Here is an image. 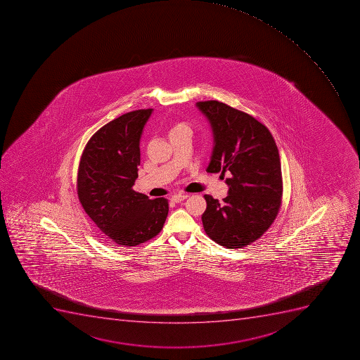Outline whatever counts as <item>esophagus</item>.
Returning a JSON list of instances; mask_svg holds the SVG:
<instances>
[{
    "mask_svg": "<svg viewBox=\"0 0 360 360\" xmlns=\"http://www.w3.org/2000/svg\"><path fill=\"white\" fill-rule=\"evenodd\" d=\"M188 194H175L171 197V200H172L173 202H175V203H180L181 200H186Z\"/></svg>",
    "mask_w": 360,
    "mask_h": 360,
    "instance_id": "obj_1",
    "label": "esophagus"
}]
</instances>
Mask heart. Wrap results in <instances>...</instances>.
<instances>
[{"mask_svg":"<svg viewBox=\"0 0 360 360\" xmlns=\"http://www.w3.org/2000/svg\"><path fill=\"white\" fill-rule=\"evenodd\" d=\"M180 126H185V125H178V126H175V127H180ZM174 127V129H175Z\"/></svg>","mask_w":360,"mask_h":360,"instance_id":"obj_1","label":"heart"}]
</instances>
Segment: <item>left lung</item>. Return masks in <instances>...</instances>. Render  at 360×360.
Returning <instances> with one entry per match:
<instances>
[{
  "mask_svg": "<svg viewBox=\"0 0 360 360\" xmlns=\"http://www.w3.org/2000/svg\"><path fill=\"white\" fill-rule=\"evenodd\" d=\"M196 108L212 129L207 172L231 173L225 181L229 195L221 203L211 195L204 196V231L222 247H245L269 229L281 205V163L276 141L257 119L219 101L197 102Z\"/></svg>",
  "mask_w": 360,
  "mask_h": 360,
  "instance_id": "8db88e82",
  "label": "left lung"
}]
</instances>
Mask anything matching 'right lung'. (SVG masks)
<instances>
[{
  "label": "right lung",
  "mask_w": 360,
  "mask_h": 360,
  "mask_svg": "<svg viewBox=\"0 0 360 360\" xmlns=\"http://www.w3.org/2000/svg\"><path fill=\"white\" fill-rule=\"evenodd\" d=\"M153 109L135 110L108 122L88 141L78 171L84 212L108 241L135 247L155 238L169 213L164 197L149 200L133 191L140 140Z\"/></svg>",
  "instance_id": "right-lung-1"
}]
</instances>
